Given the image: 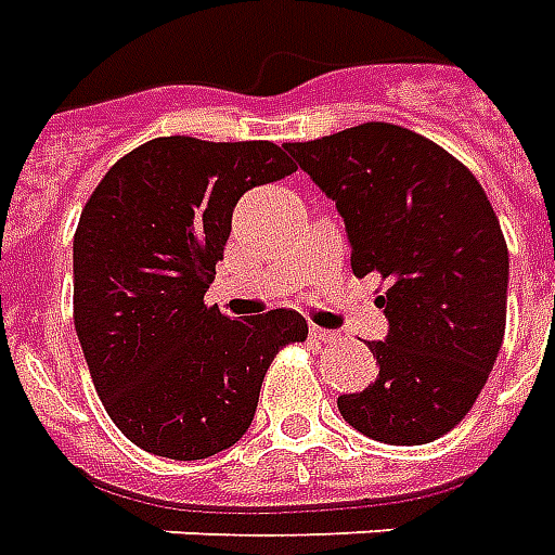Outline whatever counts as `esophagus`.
<instances>
[{"label": "esophagus", "mask_w": 555, "mask_h": 555, "mask_svg": "<svg viewBox=\"0 0 555 555\" xmlns=\"http://www.w3.org/2000/svg\"><path fill=\"white\" fill-rule=\"evenodd\" d=\"M309 335H311V338H314V340H320V344H330V340H335V332L323 330V326H311Z\"/></svg>", "instance_id": "esophagus-1"}]
</instances>
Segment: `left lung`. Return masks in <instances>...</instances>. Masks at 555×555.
<instances>
[{
  "instance_id": "8db88e82",
  "label": "left lung",
  "mask_w": 555,
  "mask_h": 555,
  "mask_svg": "<svg viewBox=\"0 0 555 555\" xmlns=\"http://www.w3.org/2000/svg\"><path fill=\"white\" fill-rule=\"evenodd\" d=\"M344 217L356 276L379 273V376L340 393L344 421L382 444H429L476 403L506 330L508 249L482 184L417 131L364 122L285 143Z\"/></svg>"
}]
</instances>
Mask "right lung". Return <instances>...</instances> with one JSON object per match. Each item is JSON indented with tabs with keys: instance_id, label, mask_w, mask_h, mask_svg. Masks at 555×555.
Here are the masks:
<instances>
[{
	"instance_id": "add662e5",
	"label": "right lung",
	"mask_w": 555,
	"mask_h": 555,
	"mask_svg": "<svg viewBox=\"0 0 555 555\" xmlns=\"http://www.w3.org/2000/svg\"><path fill=\"white\" fill-rule=\"evenodd\" d=\"M297 170L270 141L155 138L111 167L73 237V318L105 412L146 453L194 462L253 424L270 361L302 314L232 320L203 297L237 199Z\"/></svg>"
}]
</instances>
